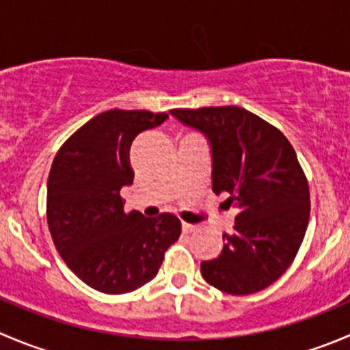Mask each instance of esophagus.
Returning <instances> with one entry per match:
<instances>
[{"mask_svg":"<svg viewBox=\"0 0 350 350\" xmlns=\"http://www.w3.org/2000/svg\"><path fill=\"white\" fill-rule=\"evenodd\" d=\"M183 230H185L186 234H191V232H195V230H198V226H193V224L183 222Z\"/></svg>","mask_w":350,"mask_h":350,"instance_id":"1","label":"esophagus"}]
</instances>
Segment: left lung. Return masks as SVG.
Here are the masks:
<instances>
[{
    "label": "left lung",
    "mask_w": 350,
    "mask_h": 350,
    "mask_svg": "<svg viewBox=\"0 0 350 350\" xmlns=\"http://www.w3.org/2000/svg\"><path fill=\"white\" fill-rule=\"evenodd\" d=\"M212 147V189L237 206L234 232L202 261L210 286L232 296L258 293L291 267L310 222V186L282 131L237 106L172 109Z\"/></svg>",
    "instance_id": "8db88e82"
}]
</instances>
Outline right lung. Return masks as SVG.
<instances>
[{"instance_id": "obj_1", "label": "right lung", "mask_w": 350, "mask_h": 350, "mask_svg": "<svg viewBox=\"0 0 350 350\" xmlns=\"http://www.w3.org/2000/svg\"><path fill=\"white\" fill-rule=\"evenodd\" d=\"M167 113L111 109L78 128L57 150L47 178V226L68 269L92 289L124 294L150 282L181 236L171 213L124 212L121 188L135 172L130 147Z\"/></svg>"}]
</instances>
